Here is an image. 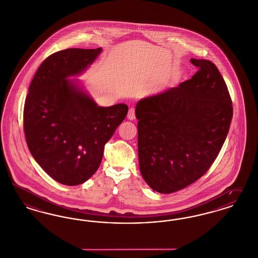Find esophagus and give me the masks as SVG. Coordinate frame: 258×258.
<instances>
[{"mask_svg": "<svg viewBox=\"0 0 258 258\" xmlns=\"http://www.w3.org/2000/svg\"><path fill=\"white\" fill-rule=\"evenodd\" d=\"M127 117H128V119H130V120H133V119H135L136 110L134 108H131V109H129V111H128V114H127Z\"/></svg>", "mask_w": 258, "mask_h": 258, "instance_id": "1", "label": "esophagus"}]
</instances>
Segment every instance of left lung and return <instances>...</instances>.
Wrapping results in <instances>:
<instances>
[{
	"mask_svg": "<svg viewBox=\"0 0 258 258\" xmlns=\"http://www.w3.org/2000/svg\"><path fill=\"white\" fill-rule=\"evenodd\" d=\"M190 80L136 107L140 170L149 186L172 193L188 186L217 159L230 127L233 107L217 66L192 58Z\"/></svg>",
	"mask_w": 258,
	"mask_h": 258,
	"instance_id": "8db88e82",
	"label": "left lung"
}]
</instances>
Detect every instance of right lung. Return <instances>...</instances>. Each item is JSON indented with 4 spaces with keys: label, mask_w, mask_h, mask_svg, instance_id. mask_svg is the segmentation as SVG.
Masks as SVG:
<instances>
[{
    "label": "right lung",
    "mask_w": 258,
    "mask_h": 258,
    "mask_svg": "<svg viewBox=\"0 0 258 258\" xmlns=\"http://www.w3.org/2000/svg\"><path fill=\"white\" fill-rule=\"evenodd\" d=\"M101 50L68 48L49 55L29 86L23 110L28 148L41 168L65 185L81 184L95 174L105 145L128 112L125 104L98 107L67 80Z\"/></svg>",
    "instance_id": "1"
}]
</instances>
